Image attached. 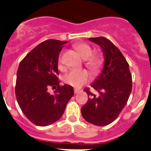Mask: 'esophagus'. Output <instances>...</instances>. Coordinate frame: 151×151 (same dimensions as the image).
I'll return each mask as SVG.
<instances>
[{"label":"esophagus","mask_w":151,"mask_h":151,"mask_svg":"<svg viewBox=\"0 0 151 151\" xmlns=\"http://www.w3.org/2000/svg\"><path fill=\"white\" fill-rule=\"evenodd\" d=\"M80 91H81L77 90V89H75V90H74V93H75V94H78V93H80Z\"/></svg>","instance_id":"esophagus-1"}]
</instances>
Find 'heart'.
<instances>
[{
  "label": "heart",
  "instance_id": "heart-1",
  "mask_svg": "<svg viewBox=\"0 0 151 151\" xmlns=\"http://www.w3.org/2000/svg\"><path fill=\"white\" fill-rule=\"evenodd\" d=\"M74 48L78 51L82 59L87 60L86 66L93 73H96L101 65V60L97 56H91L93 53L91 47L86 43H78L74 45ZM59 67L62 68L60 63ZM90 78L88 73L85 70H73L69 72L64 77V81L73 87L80 88Z\"/></svg>",
  "mask_w": 151,
  "mask_h": 151
}]
</instances>
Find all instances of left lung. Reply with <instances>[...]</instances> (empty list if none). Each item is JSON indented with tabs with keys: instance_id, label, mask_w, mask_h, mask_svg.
<instances>
[{
	"instance_id": "obj_1",
	"label": "left lung",
	"mask_w": 151,
	"mask_h": 151,
	"mask_svg": "<svg viewBox=\"0 0 151 151\" xmlns=\"http://www.w3.org/2000/svg\"><path fill=\"white\" fill-rule=\"evenodd\" d=\"M88 40L101 47L104 58L102 70L91 85L99 95L85 91L90 96L81 108L85 121L98 126L113 122L127 104L132 88V79L129 63L120 50L104 37Z\"/></svg>"
}]
</instances>
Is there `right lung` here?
Wrapping results in <instances>:
<instances>
[{
	"label": "right lung",
	"mask_w": 151,
	"mask_h": 151,
	"mask_svg": "<svg viewBox=\"0 0 151 151\" xmlns=\"http://www.w3.org/2000/svg\"><path fill=\"white\" fill-rule=\"evenodd\" d=\"M67 41L47 40L36 46L24 57L17 73L16 97L23 114L38 126H47L59 120L66 104L74 95L73 86L60 85L58 59ZM50 86L55 87L49 94Z\"/></svg>",
	"instance_id": "add662e5"
}]
</instances>
